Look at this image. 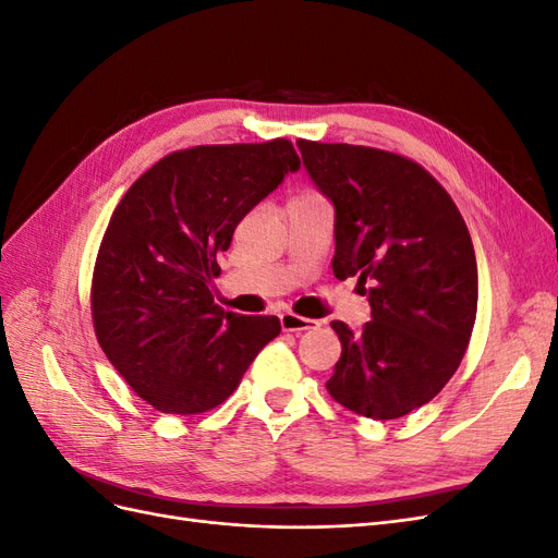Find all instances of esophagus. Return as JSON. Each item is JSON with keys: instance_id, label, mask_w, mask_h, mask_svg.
I'll use <instances>...</instances> for the list:
<instances>
[{"instance_id": "obj_1", "label": "esophagus", "mask_w": 558, "mask_h": 558, "mask_svg": "<svg viewBox=\"0 0 558 558\" xmlns=\"http://www.w3.org/2000/svg\"><path fill=\"white\" fill-rule=\"evenodd\" d=\"M281 320V328L286 332H302V330H314L318 328V320H312V318H305V316H298L293 312H283L279 316Z\"/></svg>"}]
</instances>
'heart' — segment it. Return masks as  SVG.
<instances>
[{"instance_id":"b5f03b06","label":"heart","mask_w":558,"mask_h":558,"mask_svg":"<svg viewBox=\"0 0 558 558\" xmlns=\"http://www.w3.org/2000/svg\"><path fill=\"white\" fill-rule=\"evenodd\" d=\"M300 197H316V195H300Z\"/></svg>"}]
</instances>
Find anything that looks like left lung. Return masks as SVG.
<instances>
[{"instance_id":"left-lung-1","label":"left lung","mask_w":558,"mask_h":558,"mask_svg":"<svg viewBox=\"0 0 558 558\" xmlns=\"http://www.w3.org/2000/svg\"><path fill=\"white\" fill-rule=\"evenodd\" d=\"M335 205L337 279L367 286L373 320L332 330L342 356L326 381L342 408L398 418L453 377L477 316V260L459 207L418 162L373 146L298 140Z\"/></svg>"}]
</instances>
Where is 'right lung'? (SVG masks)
Returning a JSON list of instances; mask_svg holds the SVG:
<instances>
[{"mask_svg": "<svg viewBox=\"0 0 558 558\" xmlns=\"http://www.w3.org/2000/svg\"><path fill=\"white\" fill-rule=\"evenodd\" d=\"M300 158L289 140L174 150L118 202L97 251V342L134 393L165 414H202L232 396L281 332L277 316L218 307L216 256Z\"/></svg>", "mask_w": 558, "mask_h": 558, "instance_id": "obj_1", "label": "right lung"}]
</instances>
